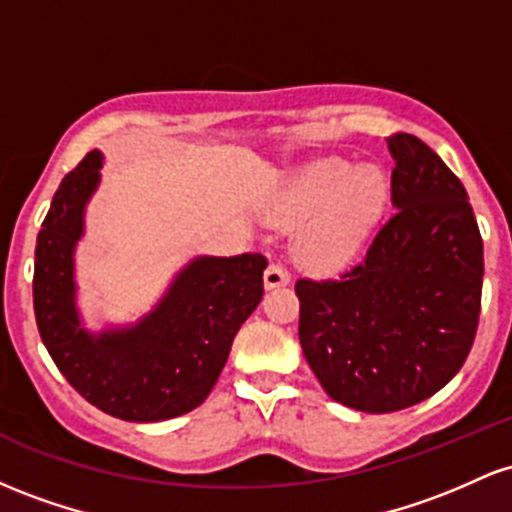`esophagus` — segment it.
I'll list each match as a JSON object with an SVG mask.
<instances>
[{
  "label": "esophagus",
  "instance_id": "esophagus-1",
  "mask_svg": "<svg viewBox=\"0 0 512 512\" xmlns=\"http://www.w3.org/2000/svg\"><path fill=\"white\" fill-rule=\"evenodd\" d=\"M289 281H291V274L284 264L272 262L267 269H264V286H267V289H279V286H286Z\"/></svg>",
  "mask_w": 512,
  "mask_h": 512
}]
</instances>
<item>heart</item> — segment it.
Instances as JSON below:
<instances>
[{
	"label": "heart",
	"instance_id": "obj_1",
	"mask_svg": "<svg viewBox=\"0 0 512 512\" xmlns=\"http://www.w3.org/2000/svg\"><path fill=\"white\" fill-rule=\"evenodd\" d=\"M390 180L380 168L325 158L303 168L269 211L274 226L297 231L305 269L337 272L358 257L383 219Z\"/></svg>",
	"mask_w": 512,
	"mask_h": 512
}]
</instances>
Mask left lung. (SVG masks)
<instances>
[{
	"mask_svg": "<svg viewBox=\"0 0 512 512\" xmlns=\"http://www.w3.org/2000/svg\"><path fill=\"white\" fill-rule=\"evenodd\" d=\"M395 214L339 279H298V339L334 402L387 414L436 395L467 361L484 243L467 190L414 134L387 139Z\"/></svg>",
	"mask_w": 512,
	"mask_h": 512,
	"instance_id": "left-lung-1",
	"label": "left lung"
}]
</instances>
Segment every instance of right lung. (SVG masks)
Here are the masks:
<instances>
[{
    "mask_svg": "<svg viewBox=\"0 0 512 512\" xmlns=\"http://www.w3.org/2000/svg\"><path fill=\"white\" fill-rule=\"evenodd\" d=\"M101 163V151L86 154L52 197L35 243V322L86 402L122 421H166L199 407L216 385L233 337L262 301L267 257H197L137 325L91 334L76 313L74 248Z\"/></svg>",
    "mask_w": 512,
    "mask_h": 512,
    "instance_id": "obj_1",
    "label": "right lung"
}]
</instances>
